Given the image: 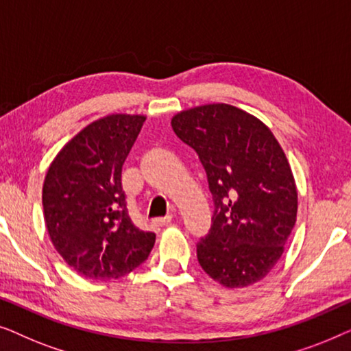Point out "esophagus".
Listing matches in <instances>:
<instances>
[{
  "instance_id": "1",
  "label": "esophagus",
  "mask_w": 351,
  "mask_h": 351,
  "mask_svg": "<svg viewBox=\"0 0 351 351\" xmlns=\"http://www.w3.org/2000/svg\"><path fill=\"white\" fill-rule=\"evenodd\" d=\"M171 220H172V217L171 215H167V217H160V219H155L153 220V225H155V227H166V225H169L171 223Z\"/></svg>"
}]
</instances>
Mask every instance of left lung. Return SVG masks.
<instances>
[{
	"label": "left lung",
	"instance_id": "8db88e82",
	"mask_svg": "<svg viewBox=\"0 0 351 351\" xmlns=\"http://www.w3.org/2000/svg\"><path fill=\"white\" fill-rule=\"evenodd\" d=\"M171 124L198 153L213 193V225L196 244L201 268L227 287L261 281L297 219L295 180L281 145L261 119L228 104L184 110Z\"/></svg>",
	"mask_w": 351,
	"mask_h": 351
}]
</instances>
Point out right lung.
I'll list each match as a JSON object with an SVG mask.
<instances>
[{
    "label": "right lung",
    "mask_w": 351,
    "mask_h": 351,
    "mask_svg": "<svg viewBox=\"0 0 351 351\" xmlns=\"http://www.w3.org/2000/svg\"><path fill=\"white\" fill-rule=\"evenodd\" d=\"M145 117L108 114L80 131L47 169L43 209L57 252L89 280H118L147 261L155 233L132 223L121 171Z\"/></svg>",
    "instance_id": "right-lung-1"
}]
</instances>
